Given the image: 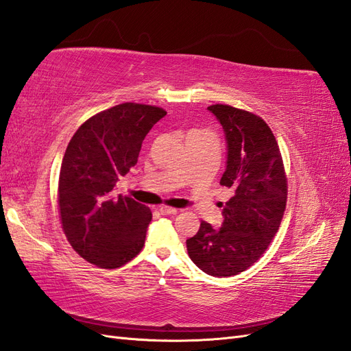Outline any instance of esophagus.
Segmentation results:
<instances>
[{"instance_id": "34e87169", "label": "esophagus", "mask_w": 351, "mask_h": 351, "mask_svg": "<svg viewBox=\"0 0 351 351\" xmlns=\"http://www.w3.org/2000/svg\"><path fill=\"white\" fill-rule=\"evenodd\" d=\"M158 210H160L161 215H176L178 213V209L169 208V206H160Z\"/></svg>"}]
</instances>
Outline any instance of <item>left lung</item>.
Segmentation results:
<instances>
[{
	"instance_id": "1",
	"label": "left lung",
	"mask_w": 351,
	"mask_h": 351,
	"mask_svg": "<svg viewBox=\"0 0 351 351\" xmlns=\"http://www.w3.org/2000/svg\"><path fill=\"white\" fill-rule=\"evenodd\" d=\"M227 141L221 185L234 194L222 209V226L202 222L186 240L191 261L215 277H230L254 265L271 243L285 213L287 184L271 129L252 112L210 105Z\"/></svg>"
}]
</instances>
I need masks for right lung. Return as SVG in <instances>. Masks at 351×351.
I'll return each instance as SVG.
<instances>
[{"instance_id": "add662e5", "label": "right lung", "mask_w": 351, "mask_h": 351, "mask_svg": "<svg viewBox=\"0 0 351 351\" xmlns=\"http://www.w3.org/2000/svg\"><path fill=\"white\" fill-rule=\"evenodd\" d=\"M166 114L158 106L120 104L88 119L69 141L59 175L60 221L86 261L112 269L142 250L151 210L112 190L138 163L143 139Z\"/></svg>"}]
</instances>
